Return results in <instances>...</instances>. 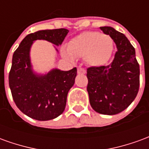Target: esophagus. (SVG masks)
Instances as JSON below:
<instances>
[{"mask_svg": "<svg viewBox=\"0 0 149 149\" xmlns=\"http://www.w3.org/2000/svg\"><path fill=\"white\" fill-rule=\"evenodd\" d=\"M77 73L78 74H84V73H85V70H84V68H78Z\"/></svg>", "mask_w": 149, "mask_h": 149, "instance_id": "obj_1", "label": "esophagus"}]
</instances>
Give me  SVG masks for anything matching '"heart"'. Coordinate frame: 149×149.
<instances>
[{
	"label": "heart",
	"instance_id": "heart-1",
	"mask_svg": "<svg viewBox=\"0 0 149 149\" xmlns=\"http://www.w3.org/2000/svg\"><path fill=\"white\" fill-rule=\"evenodd\" d=\"M113 45V40L109 35L87 31L72 38L68 46L62 48L61 53L71 61L84 57L88 65L97 67L104 65L109 60Z\"/></svg>",
	"mask_w": 149,
	"mask_h": 149
}]
</instances>
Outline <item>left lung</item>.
Masks as SVG:
<instances>
[{"instance_id": "1", "label": "left lung", "mask_w": 149, "mask_h": 149, "mask_svg": "<svg viewBox=\"0 0 149 149\" xmlns=\"http://www.w3.org/2000/svg\"><path fill=\"white\" fill-rule=\"evenodd\" d=\"M115 42L117 51L106 66L87 68V91L92 108L104 115L118 114L135 100L140 87V66L133 46L113 28H100Z\"/></svg>"}]
</instances>
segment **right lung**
<instances>
[{
    "mask_svg": "<svg viewBox=\"0 0 149 149\" xmlns=\"http://www.w3.org/2000/svg\"><path fill=\"white\" fill-rule=\"evenodd\" d=\"M66 29L40 30L24 37L13 56L8 84L16 105L24 114L37 120H49L64 112L69 89L74 84L77 68L69 71L52 69L45 75L35 74L29 51L36 40L61 45Z\"/></svg>",
    "mask_w": 149,
    "mask_h": 149,
    "instance_id": "obj_1",
    "label": "right lung"
}]
</instances>
